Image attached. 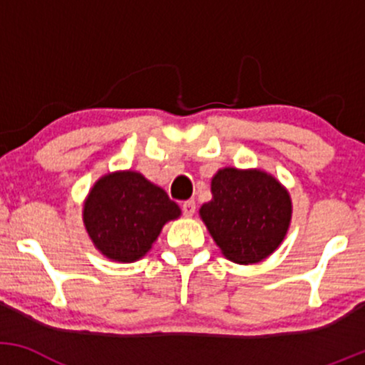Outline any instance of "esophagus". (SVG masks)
Segmentation results:
<instances>
[{"label":"esophagus","instance_id":"34e87169","mask_svg":"<svg viewBox=\"0 0 365 365\" xmlns=\"http://www.w3.org/2000/svg\"><path fill=\"white\" fill-rule=\"evenodd\" d=\"M182 211L185 216H192L195 212V200L194 199H188L185 202L182 204Z\"/></svg>","mask_w":365,"mask_h":365}]
</instances>
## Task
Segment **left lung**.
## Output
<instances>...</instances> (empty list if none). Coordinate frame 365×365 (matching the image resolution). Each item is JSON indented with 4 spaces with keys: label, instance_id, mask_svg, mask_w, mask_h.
<instances>
[{
    "label": "left lung",
    "instance_id": "left-lung-1",
    "mask_svg": "<svg viewBox=\"0 0 365 365\" xmlns=\"http://www.w3.org/2000/svg\"><path fill=\"white\" fill-rule=\"evenodd\" d=\"M211 192L200 217L230 261L254 264L274 252L292 217L290 195L279 182L264 171L225 168Z\"/></svg>",
    "mask_w": 365,
    "mask_h": 365
}]
</instances>
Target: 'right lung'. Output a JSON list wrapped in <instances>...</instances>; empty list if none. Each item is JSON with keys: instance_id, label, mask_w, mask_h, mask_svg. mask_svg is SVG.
Returning a JSON list of instances; mask_svg holds the SVG:
<instances>
[{"instance_id": "add662e5", "label": "right lung", "mask_w": 365, "mask_h": 365, "mask_svg": "<svg viewBox=\"0 0 365 365\" xmlns=\"http://www.w3.org/2000/svg\"><path fill=\"white\" fill-rule=\"evenodd\" d=\"M178 216L177 202L135 171L103 177L83 204V223L94 245L120 262L140 259L163 225Z\"/></svg>"}]
</instances>
